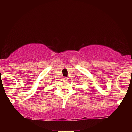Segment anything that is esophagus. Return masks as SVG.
<instances>
[{
  "label": "esophagus",
  "mask_w": 132,
  "mask_h": 132,
  "mask_svg": "<svg viewBox=\"0 0 132 132\" xmlns=\"http://www.w3.org/2000/svg\"><path fill=\"white\" fill-rule=\"evenodd\" d=\"M63 80H64V81H68V78H66V77H64V78H63Z\"/></svg>",
  "instance_id": "esophagus-1"
}]
</instances>
